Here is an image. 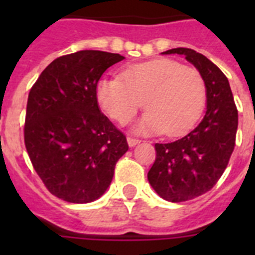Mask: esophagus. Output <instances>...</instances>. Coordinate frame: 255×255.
I'll list each match as a JSON object with an SVG mask.
<instances>
[{"mask_svg":"<svg viewBox=\"0 0 255 255\" xmlns=\"http://www.w3.org/2000/svg\"><path fill=\"white\" fill-rule=\"evenodd\" d=\"M127 143L129 147H135V145H137V144L140 143V140L139 139H135V137H128L127 139Z\"/></svg>","mask_w":255,"mask_h":255,"instance_id":"obj_1","label":"esophagus"}]
</instances>
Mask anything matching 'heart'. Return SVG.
Listing matches in <instances>:
<instances>
[{
	"label": "heart",
	"mask_w": 255,
	"mask_h": 255,
	"mask_svg": "<svg viewBox=\"0 0 255 255\" xmlns=\"http://www.w3.org/2000/svg\"><path fill=\"white\" fill-rule=\"evenodd\" d=\"M95 96L100 108L119 124L127 123L144 102L147 111L133 132L178 136L202 115L206 87L196 69L157 58L127 66L120 77L100 78Z\"/></svg>",
	"instance_id": "heart-1"
}]
</instances>
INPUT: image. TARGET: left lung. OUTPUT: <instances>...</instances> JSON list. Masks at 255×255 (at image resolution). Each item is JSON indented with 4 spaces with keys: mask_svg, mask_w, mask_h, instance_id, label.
<instances>
[{
    "mask_svg": "<svg viewBox=\"0 0 255 255\" xmlns=\"http://www.w3.org/2000/svg\"><path fill=\"white\" fill-rule=\"evenodd\" d=\"M161 54L184 55L206 87V111L196 127L172 143L155 144L148 181L160 197L182 202L206 193L221 177L236 144L238 112L228 78L205 55L177 47Z\"/></svg>",
    "mask_w": 255,
    "mask_h": 255,
    "instance_id": "8db88e82",
    "label": "left lung"
}]
</instances>
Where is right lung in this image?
<instances>
[{"instance_id":"obj_1","label":"right lung","mask_w":255,"mask_h":255,"mask_svg":"<svg viewBox=\"0 0 255 255\" xmlns=\"http://www.w3.org/2000/svg\"><path fill=\"white\" fill-rule=\"evenodd\" d=\"M120 54L82 50L57 58L31 87L25 145L50 193L74 204L98 200L128 151L126 136L100 111L96 83Z\"/></svg>"}]
</instances>
